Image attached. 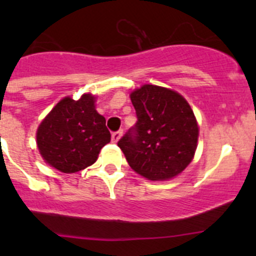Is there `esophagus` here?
I'll return each mask as SVG.
<instances>
[{
  "label": "esophagus",
  "instance_id": "esophagus-1",
  "mask_svg": "<svg viewBox=\"0 0 256 256\" xmlns=\"http://www.w3.org/2000/svg\"><path fill=\"white\" fill-rule=\"evenodd\" d=\"M121 135H122V131H121V130L112 132V142H118V141L120 140Z\"/></svg>",
  "mask_w": 256,
  "mask_h": 256
}]
</instances>
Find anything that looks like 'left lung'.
<instances>
[{
	"label": "left lung",
	"mask_w": 256,
	"mask_h": 256,
	"mask_svg": "<svg viewBox=\"0 0 256 256\" xmlns=\"http://www.w3.org/2000/svg\"><path fill=\"white\" fill-rule=\"evenodd\" d=\"M138 121L118 140L128 164L151 180L177 176L192 161L198 125L184 98L146 84L130 95Z\"/></svg>",
	"instance_id": "left-lung-1"
}]
</instances>
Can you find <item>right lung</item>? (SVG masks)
Here are the masks:
<instances>
[{
  "mask_svg": "<svg viewBox=\"0 0 256 256\" xmlns=\"http://www.w3.org/2000/svg\"><path fill=\"white\" fill-rule=\"evenodd\" d=\"M94 96L64 98L48 114L37 131V144L47 164L64 174H74L94 164L110 142L105 118L96 112Z\"/></svg>",
  "mask_w": 256,
  "mask_h": 256,
  "instance_id": "1",
  "label": "right lung"
}]
</instances>
